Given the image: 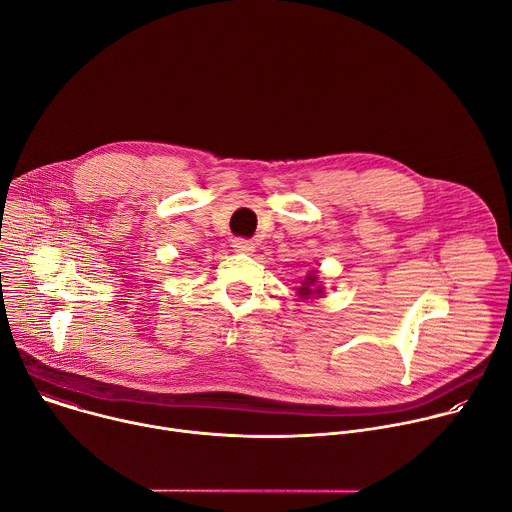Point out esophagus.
Wrapping results in <instances>:
<instances>
[{
    "instance_id": "34e87169",
    "label": "esophagus",
    "mask_w": 512,
    "mask_h": 512,
    "mask_svg": "<svg viewBox=\"0 0 512 512\" xmlns=\"http://www.w3.org/2000/svg\"><path fill=\"white\" fill-rule=\"evenodd\" d=\"M233 249H235L237 253H245V255H249V253H253V251H255V245H253V241H249V239L235 237V239H233Z\"/></svg>"
}]
</instances>
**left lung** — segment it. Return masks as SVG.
Returning a JSON list of instances; mask_svg holds the SVG:
<instances>
[{"label": "left lung", "instance_id": "left-lung-1", "mask_svg": "<svg viewBox=\"0 0 512 512\" xmlns=\"http://www.w3.org/2000/svg\"><path fill=\"white\" fill-rule=\"evenodd\" d=\"M298 296L302 298V300H314V298H320V296H324V287L322 285H318V275L314 273V271H310L308 273V277L302 281V285L298 287Z\"/></svg>", "mask_w": 512, "mask_h": 512}]
</instances>
